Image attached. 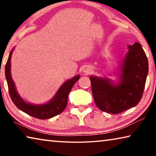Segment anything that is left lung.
<instances>
[{
	"label": "left lung",
	"mask_w": 156,
	"mask_h": 156,
	"mask_svg": "<svg viewBox=\"0 0 156 156\" xmlns=\"http://www.w3.org/2000/svg\"><path fill=\"white\" fill-rule=\"evenodd\" d=\"M121 69V81L114 86L107 78L91 76V91L96 106L102 112L118 114L136 106L143 95L149 63L141 44L129 45Z\"/></svg>",
	"instance_id": "8db88e82"
}]
</instances>
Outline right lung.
Wrapping results in <instances>:
<instances>
[{"label":"right lung","instance_id":"1","mask_svg":"<svg viewBox=\"0 0 156 156\" xmlns=\"http://www.w3.org/2000/svg\"><path fill=\"white\" fill-rule=\"evenodd\" d=\"M12 53V51L10 52L7 63L5 65V77H6L7 85H8L9 96L14 104L23 112L38 119H49L61 113L67 106L69 93L73 87V84L80 78V76H76L75 77L65 82L61 86V87L58 89L54 98L48 103L43 105L28 104L18 94L16 90L14 83L11 77L10 60H11Z\"/></svg>","mask_w":156,"mask_h":156}]
</instances>
